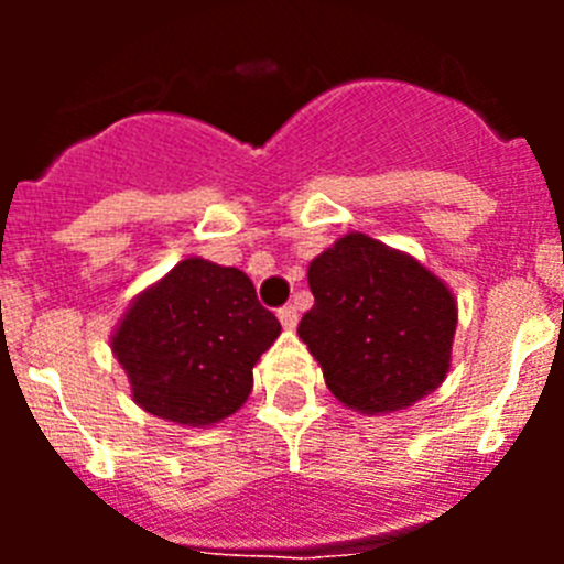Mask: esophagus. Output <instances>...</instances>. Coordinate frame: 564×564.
Segmentation results:
<instances>
[{"mask_svg":"<svg viewBox=\"0 0 564 564\" xmlns=\"http://www.w3.org/2000/svg\"><path fill=\"white\" fill-rule=\"evenodd\" d=\"M276 316H279V322H282V327H285V330H296V325H299L296 307H282Z\"/></svg>","mask_w":564,"mask_h":564,"instance_id":"1","label":"esophagus"}]
</instances>
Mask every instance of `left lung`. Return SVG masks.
Masks as SVG:
<instances>
[{
	"label": "left lung",
	"mask_w": 564,
	"mask_h": 564,
	"mask_svg": "<svg viewBox=\"0 0 564 564\" xmlns=\"http://www.w3.org/2000/svg\"><path fill=\"white\" fill-rule=\"evenodd\" d=\"M307 285L299 338L347 410H410L446 381L457 299L421 259L350 231L307 265Z\"/></svg>",
	"instance_id": "8db88e82"
}]
</instances>
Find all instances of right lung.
Segmentation results:
<instances>
[{"label": "right lung", "instance_id": "obj_1", "mask_svg": "<svg viewBox=\"0 0 564 564\" xmlns=\"http://www.w3.org/2000/svg\"><path fill=\"white\" fill-rule=\"evenodd\" d=\"M279 333L248 273L186 257L129 302L109 347L143 412L206 430L248 401L253 367Z\"/></svg>", "mask_w": 564, "mask_h": 564}]
</instances>
